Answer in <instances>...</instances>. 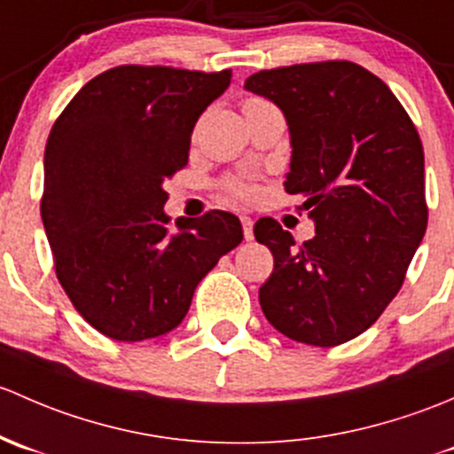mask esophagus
<instances>
[{
    "label": "esophagus",
    "instance_id": "1",
    "mask_svg": "<svg viewBox=\"0 0 454 454\" xmlns=\"http://www.w3.org/2000/svg\"><path fill=\"white\" fill-rule=\"evenodd\" d=\"M242 233H245V240H254V221L249 216H242Z\"/></svg>",
    "mask_w": 454,
    "mask_h": 454
}]
</instances>
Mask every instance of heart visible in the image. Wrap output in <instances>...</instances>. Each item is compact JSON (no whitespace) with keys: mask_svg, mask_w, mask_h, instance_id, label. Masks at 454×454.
<instances>
[{"mask_svg":"<svg viewBox=\"0 0 454 454\" xmlns=\"http://www.w3.org/2000/svg\"><path fill=\"white\" fill-rule=\"evenodd\" d=\"M270 102L264 100V98L251 96L242 102V111H251V109H260V106H269ZM221 190L223 194L229 196L233 200H251L255 196V185L251 181L242 179V176H225L221 181Z\"/></svg>","mask_w":454,"mask_h":454,"instance_id":"obj_1","label":"heart"}]
</instances>
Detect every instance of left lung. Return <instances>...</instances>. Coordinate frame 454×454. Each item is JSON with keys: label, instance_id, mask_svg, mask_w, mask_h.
Instances as JSON below:
<instances>
[{"label": "left lung", "instance_id": "8db88e82", "mask_svg": "<svg viewBox=\"0 0 454 454\" xmlns=\"http://www.w3.org/2000/svg\"><path fill=\"white\" fill-rule=\"evenodd\" d=\"M245 87L286 115L284 190L306 196L315 221L303 245L273 218L255 223V240L275 260L260 286L262 312L288 339L334 348L382 315L422 242V139L391 89L349 60L262 69Z\"/></svg>", "mask_w": 454, "mask_h": 454}]
</instances>
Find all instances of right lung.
Listing matches in <instances>:
<instances>
[{"label": "right lung", "instance_id": "1", "mask_svg": "<svg viewBox=\"0 0 454 454\" xmlns=\"http://www.w3.org/2000/svg\"><path fill=\"white\" fill-rule=\"evenodd\" d=\"M229 81L231 69L120 65L91 78L50 130L41 218L56 278L109 339L176 328L200 279L242 242L223 209L175 225L163 214V181L185 168L196 120Z\"/></svg>", "mask_w": 454, "mask_h": 454}]
</instances>
